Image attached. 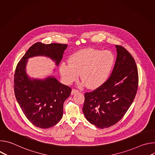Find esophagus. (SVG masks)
Returning a JSON list of instances; mask_svg holds the SVG:
<instances>
[{"instance_id":"esophagus-1","label":"esophagus","mask_w":155,"mask_h":155,"mask_svg":"<svg viewBox=\"0 0 155 155\" xmlns=\"http://www.w3.org/2000/svg\"><path fill=\"white\" fill-rule=\"evenodd\" d=\"M78 92H79V91H78V90H76V89H72V92H71V94H75V93H78Z\"/></svg>"}]
</instances>
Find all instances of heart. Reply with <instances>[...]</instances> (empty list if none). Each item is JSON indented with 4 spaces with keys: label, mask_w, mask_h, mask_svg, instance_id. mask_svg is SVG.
<instances>
[{
    "label": "heart",
    "mask_w": 155,
    "mask_h": 155,
    "mask_svg": "<svg viewBox=\"0 0 155 155\" xmlns=\"http://www.w3.org/2000/svg\"><path fill=\"white\" fill-rule=\"evenodd\" d=\"M69 64H61L59 71L65 83L70 84L78 78L90 89H96L108 80L115 64L112 52L95 48L79 50L70 56Z\"/></svg>",
    "instance_id": "1"
}]
</instances>
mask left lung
<instances>
[{
    "mask_svg": "<svg viewBox=\"0 0 155 155\" xmlns=\"http://www.w3.org/2000/svg\"><path fill=\"white\" fill-rule=\"evenodd\" d=\"M117 60L107 81L85 93L83 112L86 120L100 129L117 123L136 97L139 75L134 58L121 45H115Z\"/></svg>",
    "mask_w": 155,
    "mask_h": 155,
    "instance_id": "obj_1",
    "label": "left lung"
}]
</instances>
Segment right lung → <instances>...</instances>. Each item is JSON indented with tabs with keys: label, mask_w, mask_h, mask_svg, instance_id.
Segmentation results:
<instances>
[{
	"label": "right lung",
	"mask_w": 155,
	"mask_h": 155,
	"mask_svg": "<svg viewBox=\"0 0 155 155\" xmlns=\"http://www.w3.org/2000/svg\"><path fill=\"white\" fill-rule=\"evenodd\" d=\"M67 44L32 45L18 63L14 74V92L21 109L34 126L47 129L56 124L62 118L63 104L71 94V87L59 83L53 77L45 80L31 79L26 74L28 59L36 56L50 57L58 65Z\"/></svg>",
	"instance_id": "add662e5"
}]
</instances>
